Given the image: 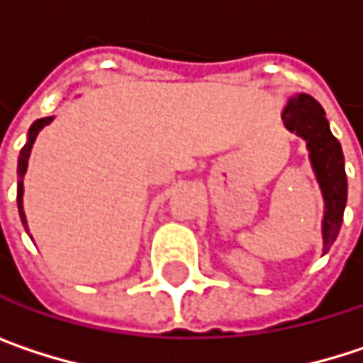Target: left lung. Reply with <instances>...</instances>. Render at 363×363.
I'll list each match as a JSON object with an SVG mask.
<instances>
[{
	"mask_svg": "<svg viewBox=\"0 0 363 363\" xmlns=\"http://www.w3.org/2000/svg\"><path fill=\"white\" fill-rule=\"evenodd\" d=\"M281 119L290 132H296L301 138L307 140L311 166L315 170V177L326 201L324 227H322L324 254H326L338 235L345 203H347V174H345L342 149L328 128L326 113L322 105L309 94L292 96L281 113Z\"/></svg>",
	"mask_w": 363,
	"mask_h": 363,
	"instance_id": "left-lung-1",
	"label": "left lung"
}]
</instances>
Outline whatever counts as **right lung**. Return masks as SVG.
Segmentation results:
<instances>
[{"label": "right lung", "mask_w": 363, "mask_h": 363, "mask_svg": "<svg viewBox=\"0 0 363 363\" xmlns=\"http://www.w3.org/2000/svg\"><path fill=\"white\" fill-rule=\"evenodd\" d=\"M50 121H52V117H43V119H37L35 123L31 125V130H29V140H27V145L21 149V157H18V189H16V201H18V212H21V220H23L25 229H27V220H25V212H23V177H25V172H27V162H29L31 147H33V143H35L37 134H39V130H41L45 123H50Z\"/></svg>", "instance_id": "obj_1"}]
</instances>
